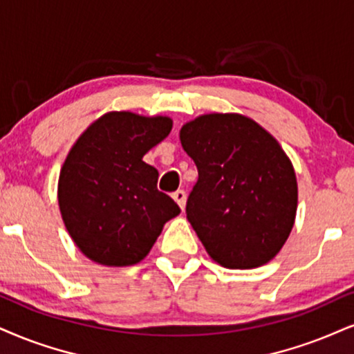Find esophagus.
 I'll use <instances>...</instances> for the list:
<instances>
[{"instance_id": "34e87169", "label": "esophagus", "mask_w": 354, "mask_h": 354, "mask_svg": "<svg viewBox=\"0 0 354 354\" xmlns=\"http://www.w3.org/2000/svg\"><path fill=\"white\" fill-rule=\"evenodd\" d=\"M172 197H174V200H176V202H177L178 207H180L182 210H184V208H185V202H187V194H185V192H184V190H177L176 194L172 195Z\"/></svg>"}]
</instances>
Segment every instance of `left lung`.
<instances>
[{
    "instance_id": "8db88e82",
    "label": "left lung",
    "mask_w": 354,
    "mask_h": 354,
    "mask_svg": "<svg viewBox=\"0 0 354 354\" xmlns=\"http://www.w3.org/2000/svg\"><path fill=\"white\" fill-rule=\"evenodd\" d=\"M180 142L198 170L187 220L212 259L228 269L269 263L297 212V178L279 142L236 113L195 118Z\"/></svg>"
}]
</instances>
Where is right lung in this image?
<instances>
[{
	"label": "right lung",
	"instance_id": "1",
	"mask_svg": "<svg viewBox=\"0 0 354 354\" xmlns=\"http://www.w3.org/2000/svg\"><path fill=\"white\" fill-rule=\"evenodd\" d=\"M170 129L167 116L111 111L73 144L57 197L65 228L88 259L116 268L138 264L164 225L180 213L157 190L159 172L142 160Z\"/></svg>",
	"mask_w": 354,
	"mask_h": 354
}]
</instances>
